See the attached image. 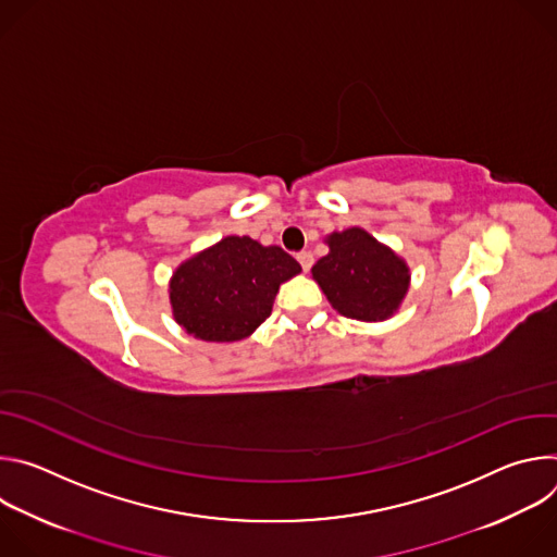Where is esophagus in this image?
<instances>
[{"label": "esophagus", "instance_id": "obj_1", "mask_svg": "<svg viewBox=\"0 0 557 557\" xmlns=\"http://www.w3.org/2000/svg\"><path fill=\"white\" fill-rule=\"evenodd\" d=\"M297 262L301 264V269H304V271H308V269L312 267L314 258H312V253H310V251H301V253H297Z\"/></svg>", "mask_w": 557, "mask_h": 557}]
</instances>
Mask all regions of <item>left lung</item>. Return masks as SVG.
I'll return each instance as SVG.
<instances>
[{
	"instance_id": "8db88e82",
	"label": "left lung",
	"mask_w": 557,
	"mask_h": 557,
	"mask_svg": "<svg viewBox=\"0 0 557 557\" xmlns=\"http://www.w3.org/2000/svg\"><path fill=\"white\" fill-rule=\"evenodd\" d=\"M329 256L310 269L331 306L350 320L385 322L401 308L410 288V267L361 226L324 237Z\"/></svg>"
}]
</instances>
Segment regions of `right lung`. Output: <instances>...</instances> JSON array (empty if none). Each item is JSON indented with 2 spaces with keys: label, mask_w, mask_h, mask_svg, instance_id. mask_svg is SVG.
Listing matches in <instances>:
<instances>
[{
  "label": "right lung",
  "mask_w": 557,
  "mask_h": 557,
  "mask_svg": "<svg viewBox=\"0 0 557 557\" xmlns=\"http://www.w3.org/2000/svg\"><path fill=\"white\" fill-rule=\"evenodd\" d=\"M297 273L301 267L282 247L226 235L174 271L172 314L196 339L240 342L267 322L280 286Z\"/></svg>",
  "instance_id": "obj_1"
}]
</instances>
